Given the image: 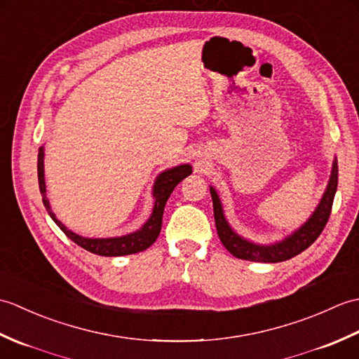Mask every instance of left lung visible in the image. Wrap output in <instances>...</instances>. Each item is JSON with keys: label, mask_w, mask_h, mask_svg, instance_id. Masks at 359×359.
I'll return each mask as SVG.
<instances>
[{"label": "left lung", "mask_w": 359, "mask_h": 359, "mask_svg": "<svg viewBox=\"0 0 359 359\" xmlns=\"http://www.w3.org/2000/svg\"><path fill=\"white\" fill-rule=\"evenodd\" d=\"M337 187H338V162L334 160L329 185H327L321 203L318 205V208L313 215H311V217L299 228V230L294 231L292 236H288L287 239H284L279 243H274V245H266V247L256 245V243H251L245 239H242L241 236H238L231 230L224 216L222 205H220L217 193L212 188H210L219 239L233 256L243 259V261L274 264V262H282V261H287V259H292L296 255L302 253L306 248H309L311 243L319 238V234L323 233L324 226L327 225V220L330 217Z\"/></svg>", "instance_id": "obj_1"}]
</instances>
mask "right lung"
I'll use <instances>...</instances> for the list:
<instances>
[{
	"mask_svg": "<svg viewBox=\"0 0 359 359\" xmlns=\"http://www.w3.org/2000/svg\"><path fill=\"white\" fill-rule=\"evenodd\" d=\"M44 151L43 148L38 149V185H40V193L43 197V203L46 210H48L49 216L53 219L60 230H62L67 238L74 241L77 245L85 248L90 253L98 255V256H125V255H134L139 253V251L147 250L151 247L152 243L156 242L158 238L160 228H162V216L165 210V203L168 197L171 196L172 189L177 187L179 182L184 180L187 175L191 174V166L189 165H180L175 166L172 170H168L162 172L156 180L154 185V197H156V205L154 210H152V215L147 224L143 225L142 230L131 233L128 236H121V238H109V239H88L81 238V236L72 233L71 230L60 222V220L53 215L50 210V205L48 197H46V185H44Z\"/></svg>",
	"mask_w": 359,
	"mask_h": 359,
	"instance_id": "obj_1",
	"label": "right lung"
}]
</instances>
